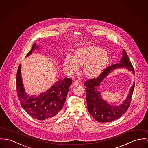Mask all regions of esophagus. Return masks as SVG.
<instances>
[{
    "instance_id": "obj_1",
    "label": "esophagus",
    "mask_w": 148,
    "mask_h": 148,
    "mask_svg": "<svg viewBox=\"0 0 148 148\" xmlns=\"http://www.w3.org/2000/svg\"><path fill=\"white\" fill-rule=\"evenodd\" d=\"M79 84V82L78 81V80H76L75 81H74V86H77V85H78Z\"/></svg>"
}]
</instances>
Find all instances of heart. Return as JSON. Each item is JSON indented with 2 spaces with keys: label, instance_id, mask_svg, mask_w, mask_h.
<instances>
[{
  "label": "heart",
  "instance_id": "b5f03b06",
  "mask_svg": "<svg viewBox=\"0 0 148 148\" xmlns=\"http://www.w3.org/2000/svg\"><path fill=\"white\" fill-rule=\"evenodd\" d=\"M109 60V56L102 48L97 47L80 48L75 52L74 57L65 58L64 68L70 71H77L79 65H83V71L88 78L99 75Z\"/></svg>",
  "mask_w": 148,
  "mask_h": 148
}]
</instances>
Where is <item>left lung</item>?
<instances>
[{
  "instance_id": "left-lung-1",
  "label": "left lung",
  "mask_w": 148,
  "mask_h": 148,
  "mask_svg": "<svg viewBox=\"0 0 148 148\" xmlns=\"http://www.w3.org/2000/svg\"><path fill=\"white\" fill-rule=\"evenodd\" d=\"M119 68H125L132 73H135L132 63L124 49L122 57L119 63L105 69L97 78L87 80L84 82V86L86 87V100L88 112L96 121L99 122H109L117 119L125 113L130 106L135 82L130 90L127 99L122 104L119 106H113L106 103L101 98L99 91L96 90V87L100 85L103 79L111 71Z\"/></svg>"
}]
</instances>
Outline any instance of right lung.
Masks as SVG:
<instances>
[{
    "label": "right lung",
    "mask_w": 148,
    "mask_h": 148,
    "mask_svg": "<svg viewBox=\"0 0 148 148\" xmlns=\"http://www.w3.org/2000/svg\"><path fill=\"white\" fill-rule=\"evenodd\" d=\"M35 48H38L35 43L26 56L33 52ZM71 83V79L65 78L56 81L46 93H41L38 96H29L25 93L21 76V65L17 69L16 91L19 101L21 106L28 114L38 120L52 119L60 114Z\"/></svg>",
    "instance_id": "add662e5"
}]
</instances>
